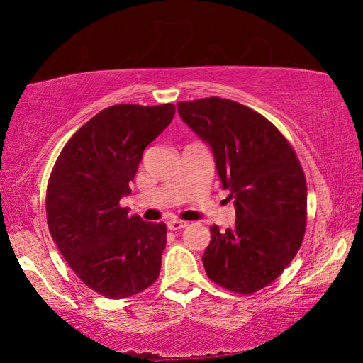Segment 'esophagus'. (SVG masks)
Listing matches in <instances>:
<instances>
[{"instance_id": "1", "label": "esophagus", "mask_w": 363, "mask_h": 363, "mask_svg": "<svg viewBox=\"0 0 363 363\" xmlns=\"http://www.w3.org/2000/svg\"><path fill=\"white\" fill-rule=\"evenodd\" d=\"M184 227H187V223H184V220L174 219V220H169V223H168L169 230H181V229H184Z\"/></svg>"}]
</instances>
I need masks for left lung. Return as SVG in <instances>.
Wrapping results in <instances>:
<instances>
[{
    "label": "left lung",
    "mask_w": 363,
    "mask_h": 363,
    "mask_svg": "<svg viewBox=\"0 0 363 363\" xmlns=\"http://www.w3.org/2000/svg\"><path fill=\"white\" fill-rule=\"evenodd\" d=\"M184 123L211 147L235 225H211L206 275L225 290L251 294L279 277L303 243L306 176L293 147L261 113L235 101L177 102Z\"/></svg>",
    "instance_id": "1"
}]
</instances>
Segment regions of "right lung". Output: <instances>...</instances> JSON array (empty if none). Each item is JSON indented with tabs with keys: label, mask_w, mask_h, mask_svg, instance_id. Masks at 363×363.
I'll list each match as a JSON object with an SVG mask.
<instances>
[{
	"label": "right lung",
	"mask_w": 363,
	"mask_h": 363,
	"mask_svg": "<svg viewBox=\"0 0 363 363\" xmlns=\"http://www.w3.org/2000/svg\"><path fill=\"white\" fill-rule=\"evenodd\" d=\"M174 112L173 104L104 108L73 134L49 176L52 240L78 279L108 299L133 296L158 279L167 225L130 216L120 200Z\"/></svg>",
	"instance_id": "obj_1"
}]
</instances>
